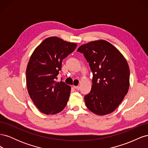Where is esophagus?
Instances as JSON below:
<instances>
[{
    "label": "esophagus",
    "instance_id": "34e87169",
    "mask_svg": "<svg viewBox=\"0 0 148 148\" xmlns=\"http://www.w3.org/2000/svg\"><path fill=\"white\" fill-rule=\"evenodd\" d=\"M73 88L77 89V90H79V89H80V87L79 86H73Z\"/></svg>",
    "mask_w": 148,
    "mask_h": 148
}]
</instances>
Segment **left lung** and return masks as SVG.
Masks as SVG:
<instances>
[{
  "label": "left lung",
  "instance_id": "obj_1",
  "mask_svg": "<svg viewBox=\"0 0 148 148\" xmlns=\"http://www.w3.org/2000/svg\"><path fill=\"white\" fill-rule=\"evenodd\" d=\"M92 72L91 90L84 96L88 109L98 115L114 112L127 95L130 69L127 60L105 40L91 41L79 47Z\"/></svg>",
  "mask_w": 148,
  "mask_h": 148
}]
</instances>
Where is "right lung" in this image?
Listing matches in <instances>:
<instances>
[{
  "mask_svg": "<svg viewBox=\"0 0 148 148\" xmlns=\"http://www.w3.org/2000/svg\"><path fill=\"white\" fill-rule=\"evenodd\" d=\"M77 44L56 36L45 39L34 49L26 68V86L31 100L44 114L63 110L68 102L71 87L56 82L63 59Z\"/></svg>",
  "mask_w": 148,
  "mask_h": 148,
  "instance_id": "right-lung-1",
  "label": "right lung"
}]
</instances>
